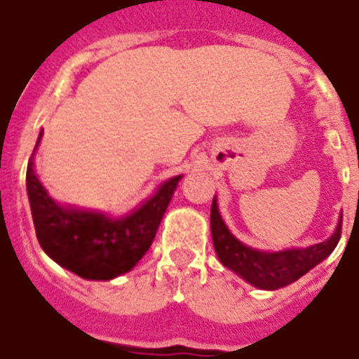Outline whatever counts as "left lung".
<instances>
[{"label": "left lung", "instance_id": "obj_1", "mask_svg": "<svg viewBox=\"0 0 359 359\" xmlns=\"http://www.w3.org/2000/svg\"><path fill=\"white\" fill-rule=\"evenodd\" d=\"M211 238L219 262L238 275L248 285L259 290H277L283 286L292 285L294 280L304 277L308 271L319 265L323 259L331 256L340 241V226H342V213L334 233L327 241L311 244L308 248H285L277 252L252 248L248 244L238 241L226 223L221 217L217 205V196L211 202Z\"/></svg>", "mask_w": 359, "mask_h": 359}]
</instances>
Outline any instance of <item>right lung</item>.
<instances>
[{"label": "right lung", "instance_id": "right-lung-1", "mask_svg": "<svg viewBox=\"0 0 359 359\" xmlns=\"http://www.w3.org/2000/svg\"><path fill=\"white\" fill-rule=\"evenodd\" d=\"M42 136L43 130L27 169L28 202L42 250L86 280H111L128 273L151 246L182 175L163 180L154 194L123 215L59 203L36 175L34 156Z\"/></svg>", "mask_w": 359, "mask_h": 359}]
</instances>
